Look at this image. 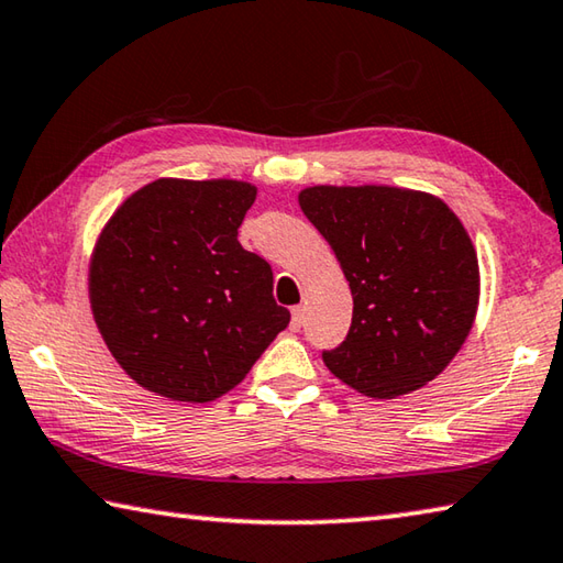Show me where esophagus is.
Instances as JSON below:
<instances>
[{
	"mask_svg": "<svg viewBox=\"0 0 563 563\" xmlns=\"http://www.w3.org/2000/svg\"><path fill=\"white\" fill-rule=\"evenodd\" d=\"M302 317H305V310L302 308H292V320H290V330L298 332L302 327Z\"/></svg>",
	"mask_w": 563,
	"mask_h": 563,
	"instance_id": "obj_1",
	"label": "esophagus"
}]
</instances>
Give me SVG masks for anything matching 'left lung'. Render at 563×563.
Here are the masks:
<instances>
[{
	"label": "left lung",
	"instance_id": "8db88e82",
	"mask_svg": "<svg viewBox=\"0 0 563 563\" xmlns=\"http://www.w3.org/2000/svg\"><path fill=\"white\" fill-rule=\"evenodd\" d=\"M350 280L346 340L322 360L369 398L411 394L441 374L473 330L479 265L470 233L435 194L314 184L298 194Z\"/></svg>",
	"mask_w": 563,
	"mask_h": 563
}]
</instances>
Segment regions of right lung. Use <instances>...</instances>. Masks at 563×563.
<instances>
[{"mask_svg":"<svg viewBox=\"0 0 563 563\" xmlns=\"http://www.w3.org/2000/svg\"><path fill=\"white\" fill-rule=\"evenodd\" d=\"M255 194L243 179L159 177L100 229L90 312L122 372L147 391L213 401L288 327L271 265L239 243Z\"/></svg>","mask_w":563,"mask_h":563,"instance_id":"1","label":"right lung"}]
</instances>
